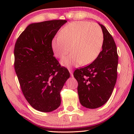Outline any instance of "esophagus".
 <instances>
[{"label": "esophagus", "instance_id": "34e87169", "mask_svg": "<svg viewBox=\"0 0 134 134\" xmlns=\"http://www.w3.org/2000/svg\"><path fill=\"white\" fill-rule=\"evenodd\" d=\"M69 72L70 73V75H71V77L73 76V74H72V70L71 69H69Z\"/></svg>", "mask_w": 134, "mask_h": 134}]
</instances>
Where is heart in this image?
Masks as SVG:
<instances>
[{
	"label": "heart",
	"instance_id": "1",
	"mask_svg": "<svg viewBox=\"0 0 134 134\" xmlns=\"http://www.w3.org/2000/svg\"><path fill=\"white\" fill-rule=\"evenodd\" d=\"M103 41L102 30L97 24L74 21L63 27L51 45L54 55L59 58L68 54L71 47L72 53L62 60L63 65L69 67L94 62L100 53Z\"/></svg>",
	"mask_w": 134,
	"mask_h": 134
}]
</instances>
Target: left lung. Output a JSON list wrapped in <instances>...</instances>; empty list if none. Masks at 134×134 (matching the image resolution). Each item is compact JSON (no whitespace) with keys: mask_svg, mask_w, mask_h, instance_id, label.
<instances>
[{"mask_svg":"<svg viewBox=\"0 0 134 134\" xmlns=\"http://www.w3.org/2000/svg\"><path fill=\"white\" fill-rule=\"evenodd\" d=\"M102 50L93 62L76 69L74 77L78 82L77 92L81 105L89 109L99 108L107 102L117 79L118 55L115 41L103 25Z\"/></svg>","mask_w":134,"mask_h":134,"instance_id":"8db88e82","label":"left lung"}]
</instances>
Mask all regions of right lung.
Masks as SVG:
<instances>
[{"instance_id":"1","label":"right lung","mask_w":134,"mask_h":134,"mask_svg":"<svg viewBox=\"0 0 134 134\" xmlns=\"http://www.w3.org/2000/svg\"><path fill=\"white\" fill-rule=\"evenodd\" d=\"M66 20L31 24L19 35L14 48V67L22 93L30 105L49 112L61 104L60 92L70 77L54 57L51 41Z\"/></svg>"}]
</instances>
